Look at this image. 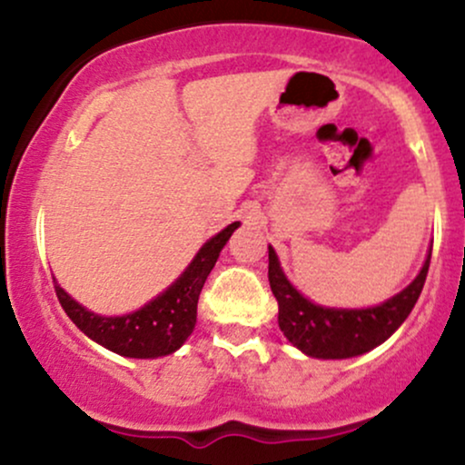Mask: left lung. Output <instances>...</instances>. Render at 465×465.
Returning a JSON list of instances; mask_svg holds the SVG:
<instances>
[{"instance_id":"1","label":"left lung","mask_w":465,"mask_h":465,"mask_svg":"<svg viewBox=\"0 0 465 465\" xmlns=\"http://www.w3.org/2000/svg\"><path fill=\"white\" fill-rule=\"evenodd\" d=\"M429 264L430 255L420 275L381 306L365 311H336L314 306L300 295L282 273L275 251L269 247V284L280 308L277 322L282 332L295 348L314 359H350L365 354L396 332L413 311L429 275Z\"/></svg>"}]
</instances>
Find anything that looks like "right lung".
I'll return each mask as SVG.
<instances>
[{
    "mask_svg": "<svg viewBox=\"0 0 465 465\" xmlns=\"http://www.w3.org/2000/svg\"><path fill=\"white\" fill-rule=\"evenodd\" d=\"M236 227L238 223H232L210 242L203 244L188 271L157 300L146 303L140 311L124 314V317H100V314L84 311L61 286L54 284L58 302L67 317L89 339L115 354L131 356V359H154V356L173 354L194 330L196 303H199L203 286L210 271L214 269L218 253Z\"/></svg>",
    "mask_w": 465,
    "mask_h": 465,
    "instance_id": "right-lung-1",
    "label": "right lung"
}]
</instances>
